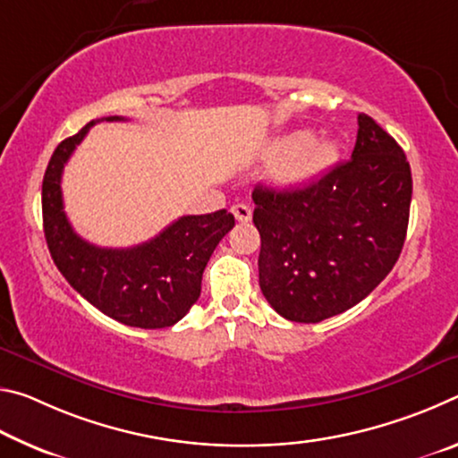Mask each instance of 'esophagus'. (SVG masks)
<instances>
[{"mask_svg": "<svg viewBox=\"0 0 458 458\" xmlns=\"http://www.w3.org/2000/svg\"><path fill=\"white\" fill-rule=\"evenodd\" d=\"M232 214L238 222H248L252 218V210L246 204H234L232 206Z\"/></svg>", "mask_w": 458, "mask_h": 458, "instance_id": "1", "label": "esophagus"}]
</instances>
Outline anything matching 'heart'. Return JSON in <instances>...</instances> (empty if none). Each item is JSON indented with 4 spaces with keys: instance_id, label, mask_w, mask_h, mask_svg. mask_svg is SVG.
<instances>
[{
    "instance_id": "b5f03b06",
    "label": "heart",
    "mask_w": 458,
    "mask_h": 458,
    "mask_svg": "<svg viewBox=\"0 0 458 458\" xmlns=\"http://www.w3.org/2000/svg\"><path fill=\"white\" fill-rule=\"evenodd\" d=\"M268 155L278 159L275 182L286 188H303L331 172L339 159V145L331 137H313L311 131L297 129L275 139Z\"/></svg>"
}]
</instances>
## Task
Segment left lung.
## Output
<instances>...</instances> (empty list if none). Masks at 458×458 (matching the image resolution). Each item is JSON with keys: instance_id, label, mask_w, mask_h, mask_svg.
<instances>
[{"instance_id": "1", "label": "left lung", "mask_w": 458, "mask_h": 458, "mask_svg": "<svg viewBox=\"0 0 458 458\" xmlns=\"http://www.w3.org/2000/svg\"><path fill=\"white\" fill-rule=\"evenodd\" d=\"M352 159L301 190L257 185L259 283L284 319L319 323L358 305L396 265L412 174L402 147L358 114Z\"/></svg>"}]
</instances>
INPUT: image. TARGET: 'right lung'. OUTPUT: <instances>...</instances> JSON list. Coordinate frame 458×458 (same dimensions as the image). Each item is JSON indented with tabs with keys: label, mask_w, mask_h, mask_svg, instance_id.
Here are the masks:
<instances>
[{
	"label": "right lung",
	"mask_w": 458,
	"mask_h": 458,
	"mask_svg": "<svg viewBox=\"0 0 458 458\" xmlns=\"http://www.w3.org/2000/svg\"><path fill=\"white\" fill-rule=\"evenodd\" d=\"M103 117L54 149L42 182L44 236L62 276L100 313L129 327H172L196 303L201 275L220 240L234 228V216L218 210L182 216L151 238L131 248H100L76 234L62 201V169L84 135Z\"/></svg>",
	"instance_id": "1"
}]
</instances>
